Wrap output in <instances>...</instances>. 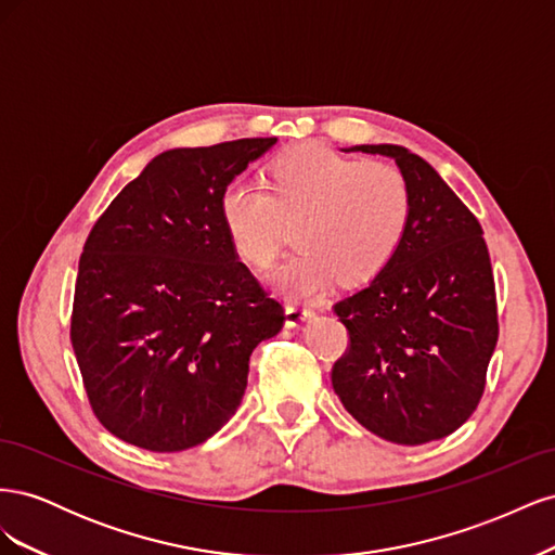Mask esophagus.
I'll return each instance as SVG.
<instances>
[{"label": "esophagus", "mask_w": 555, "mask_h": 555, "mask_svg": "<svg viewBox=\"0 0 555 555\" xmlns=\"http://www.w3.org/2000/svg\"><path fill=\"white\" fill-rule=\"evenodd\" d=\"M284 312H287V326H300L304 322H308V319L314 317V310L308 308L306 304H298V300L287 304Z\"/></svg>", "instance_id": "34e87169"}]
</instances>
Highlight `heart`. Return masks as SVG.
Here are the masks:
<instances>
[{
  "mask_svg": "<svg viewBox=\"0 0 555 555\" xmlns=\"http://www.w3.org/2000/svg\"><path fill=\"white\" fill-rule=\"evenodd\" d=\"M222 222L238 255L268 266L298 222L304 245L271 275L280 287L314 294L340 275L357 284L393 261L412 222V190L393 164L359 162L324 145H300L273 159L266 188L231 182Z\"/></svg>",
  "mask_w": 555,
  "mask_h": 555,
  "instance_id": "heart-1",
  "label": "heart"
}]
</instances>
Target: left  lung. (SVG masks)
<instances>
[{"mask_svg": "<svg viewBox=\"0 0 555 555\" xmlns=\"http://www.w3.org/2000/svg\"><path fill=\"white\" fill-rule=\"evenodd\" d=\"M349 150L396 159L412 190V222L393 261L333 306L349 333L333 391L384 440H442L477 410L498 343L489 247L426 159L389 143Z\"/></svg>", "mask_w": 555, "mask_h": 555, "instance_id": "1", "label": "left lung"}]
</instances>
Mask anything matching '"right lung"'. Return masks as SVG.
<instances>
[{
  "instance_id": "right-lung-1",
  "label": "right lung",
  "mask_w": 555,
  "mask_h": 555,
  "mask_svg": "<svg viewBox=\"0 0 555 555\" xmlns=\"http://www.w3.org/2000/svg\"><path fill=\"white\" fill-rule=\"evenodd\" d=\"M278 139L166 150L94 222L78 261L72 345L102 426L182 451L236 414L249 354L284 308L238 259L220 201Z\"/></svg>"
}]
</instances>
